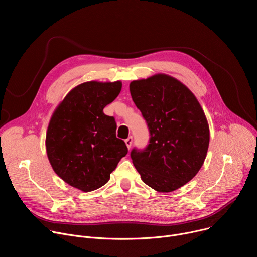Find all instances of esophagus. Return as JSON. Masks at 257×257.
<instances>
[{
  "label": "esophagus",
  "mask_w": 257,
  "mask_h": 257,
  "mask_svg": "<svg viewBox=\"0 0 257 257\" xmlns=\"http://www.w3.org/2000/svg\"><path fill=\"white\" fill-rule=\"evenodd\" d=\"M132 141H133V138H132V136H129L127 139H125V143H126V145H127L128 150H130V148H131V145H132Z\"/></svg>",
  "instance_id": "1"
}]
</instances>
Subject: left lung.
Masks as SVG:
<instances>
[{
	"mask_svg": "<svg viewBox=\"0 0 257 257\" xmlns=\"http://www.w3.org/2000/svg\"><path fill=\"white\" fill-rule=\"evenodd\" d=\"M130 93L148 123L151 140L131 152L141 180L158 192H172L194 178L209 144V126L193 92L164 73L131 81Z\"/></svg>",
	"mask_w": 257,
	"mask_h": 257,
	"instance_id": "left-lung-1",
	"label": "left lung"
}]
</instances>
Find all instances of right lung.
Segmentation results:
<instances>
[{
  "mask_svg": "<svg viewBox=\"0 0 257 257\" xmlns=\"http://www.w3.org/2000/svg\"><path fill=\"white\" fill-rule=\"evenodd\" d=\"M120 80L87 81L72 88L49 122L46 150L54 172L83 192L103 186L128 153L116 137L117 125L103 108L119 95Z\"/></svg>",
  "mask_w": 257,
  "mask_h": 257,
  "instance_id": "1",
  "label": "right lung"
}]
</instances>
